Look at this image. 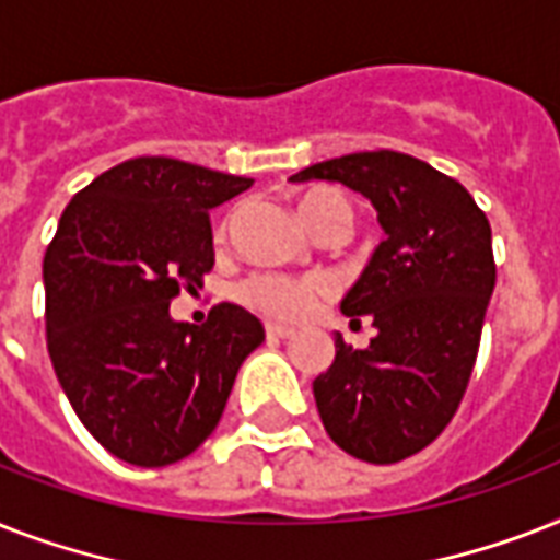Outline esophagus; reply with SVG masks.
Segmentation results:
<instances>
[{
	"instance_id": "esophagus-1",
	"label": "esophagus",
	"mask_w": 560,
	"mask_h": 560,
	"mask_svg": "<svg viewBox=\"0 0 560 560\" xmlns=\"http://www.w3.org/2000/svg\"><path fill=\"white\" fill-rule=\"evenodd\" d=\"M293 334L296 331H293L290 325H279V323L267 325V337H272V340H290Z\"/></svg>"
}]
</instances>
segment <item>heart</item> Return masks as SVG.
I'll return each mask as SVG.
<instances>
[{"label": "heart", "mask_w": 560, "mask_h": 560, "mask_svg": "<svg viewBox=\"0 0 560 560\" xmlns=\"http://www.w3.org/2000/svg\"><path fill=\"white\" fill-rule=\"evenodd\" d=\"M299 218L311 232L323 226H351V206L334 188H311L296 202ZM229 220L220 223V235H226ZM323 279H290V276H253L241 284V299L246 305L276 319H305L316 311L325 296Z\"/></svg>", "instance_id": "obj_1"}]
</instances>
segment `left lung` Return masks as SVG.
I'll return each mask as SVG.
<instances>
[{
	"label": "left lung",
	"instance_id": "obj_1",
	"mask_svg": "<svg viewBox=\"0 0 560 560\" xmlns=\"http://www.w3.org/2000/svg\"><path fill=\"white\" fill-rule=\"evenodd\" d=\"M311 179L363 194L386 235L340 302L351 323L372 316V342L334 334L314 398L337 447L392 465L424 451L465 395L497 281L491 226L456 179L407 153H349L290 183Z\"/></svg>",
	"mask_w": 560,
	"mask_h": 560
}]
</instances>
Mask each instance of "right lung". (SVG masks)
I'll use <instances>...</instances> for the list:
<instances>
[{
  "label": "right lung",
  "instance_id": "add662e5",
  "mask_svg": "<svg viewBox=\"0 0 560 560\" xmlns=\"http://www.w3.org/2000/svg\"><path fill=\"white\" fill-rule=\"evenodd\" d=\"M249 186L168 156L127 160L74 194L48 244V358L83 427L130 465L197 451L264 342V325L232 302L202 325L168 311L214 264L209 211Z\"/></svg>",
  "mask_w": 560,
  "mask_h": 560
}]
</instances>
